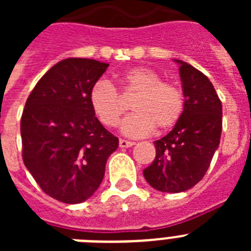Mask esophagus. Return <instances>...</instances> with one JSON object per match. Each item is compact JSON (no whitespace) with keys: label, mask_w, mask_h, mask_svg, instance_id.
<instances>
[{"label":"esophagus","mask_w":251,"mask_h":251,"mask_svg":"<svg viewBox=\"0 0 251 251\" xmlns=\"http://www.w3.org/2000/svg\"><path fill=\"white\" fill-rule=\"evenodd\" d=\"M133 145H134V142L126 141V139H119V147H121V148H128V147H132Z\"/></svg>","instance_id":"esophagus-1"}]
</instances>
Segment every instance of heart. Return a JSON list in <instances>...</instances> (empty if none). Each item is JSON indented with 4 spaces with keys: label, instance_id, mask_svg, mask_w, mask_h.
<instances>
[{
    "label": "heart",
    "instance_id": "1",
    "mask_svg": "<svg viewBox=\"0 0 251 251\" xmlns=\"http://www.w3.org/2000/svg\"><path fill=\"white\" fill-rule=\"evenodd\" d=\"M128 90L137 93L130 114L121 124L128 137L148 136L154 127L166 130L174 127L183 110V95L176 85L162 81V77L148 68H133L122 76ZM89 103L97 118L106 126L115 127L126 110L122 98L108 80H98L89 92Z\"/></svg>",
    "mask_w": 251,
    "mask_h": 251
}]
</instances>
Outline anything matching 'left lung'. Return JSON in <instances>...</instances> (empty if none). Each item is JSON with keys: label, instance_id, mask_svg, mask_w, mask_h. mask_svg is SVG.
<instances>
[{"label": "left lung", "instance_id": "left-lung-1", "mask_svg": "<svg viewBox=\"0 0 251 251\" xmlns=\"http://www.w3.org/2000/svg\"><path fill=\"white\" fill-rule=\"evenodd\" d=\"M174 61L182 83V114L167 136L154 142L156 158L143 170L154 190L170 194L190 190L202 179L223 129V105L211 81L182 60Z\"/></svg>", "mask_w": 251, "mask_h": 251}]
</instances>
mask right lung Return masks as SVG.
Returning <instances> with one entry per match:
<instances>
[{"label":"right lung","mask_w":251,"mask_h":251,"mask_svg":"<svg viewBox=\"0 0 251 251\" xmlns=\"http://www.w3.org/2000/svg\"><path fill=\"white\" fill-rule=\"evenodd\" d=\"M108 64L68 57L46 72L28 95L21 118L22 158L46 195L80 203L103 181L119 141L95 117L89 92Z\"/></svg>","instance_id":"1"}]
</instances>
